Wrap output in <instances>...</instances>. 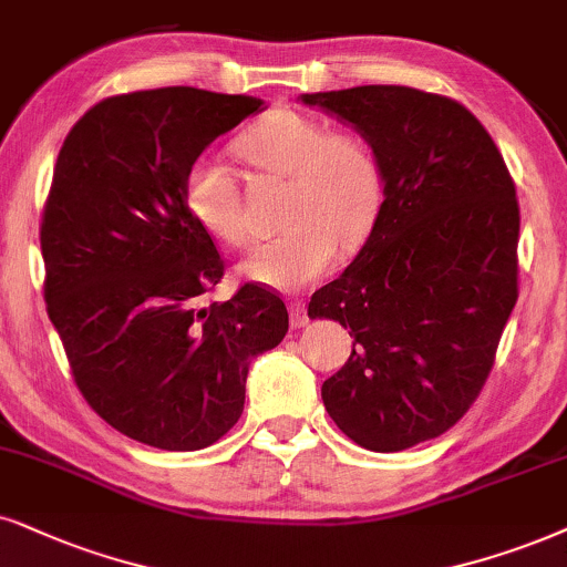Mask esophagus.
<instances>
[{
  "label": "esophagus",
  "instance_id": "34e87169",
  "mask_svg": "<svg viewBox=\"0 0 567 567\" xmlns=\"http://www.w3.org/2000/svg\"><path fill=\"white\" fill-rule=\"evenodd\" d=\"M290 324L296 329L308 324V311L303 300H290Z\"/></svg>",
  "mask_w": 567,
  "mask_h": 567
}]
</instances>
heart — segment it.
Instances as JSON below:
<instances>
[{
	"label": "heart",
	"instance_id": "obj_1",
	"mask_svg": "<svg viewBox=\"0 0 567 567\" xmlns=\"http://www.w3.org/2000/svg\"><path fill=\"white\" fill-rule=\"evenodd\" d=\"M235 152L254 169L288 177L282 206L288 230L240 261L248 282L279 292L306 288L332 269L337 248L353 250L374 230L384 181L377 154L361 135L275 110L238 135ZM183 204L212 238L227 246L248 238L238 181L212 156H198L185 172Z\"/></svg>",
	"mask_w": 567,
	"mask_h": 567
}]
</instances>
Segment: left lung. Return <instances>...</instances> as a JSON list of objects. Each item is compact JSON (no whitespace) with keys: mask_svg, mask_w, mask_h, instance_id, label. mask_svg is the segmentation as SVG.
Instances as JSON below:
<instances>
[{"mask_svg":"<svg viewBox=\"0 0 567 567\" xmlns=\"http://www.w3.org/2000/svg\"><path fill=\"white\" fill-rule=\"evenodd\" d=\"M300 102L353 125L384 181L369 240L308 303V317L340 321L353 337L321 400L355 444L400 453L455 426L494 367L518 300L515 183L455 99L355 85Z\"/></svg>","mask_w":567,"mask_h":567,"instance_id":"1","label":"left lung"}]
</instances>
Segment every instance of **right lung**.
I'll return each instance as SVG.
<instances>
[{"label": "right lung", "instance_id": "right-lung-1", "mask_svg": "<svg viewBox=\"0 0 567 567\" xmlns=\"http://www.w3.org/2000/svg\"><path fill=\"white\" fill-rule=\"evenodd\" d=\"M264 102L169 85L110 96L64 138L41 217L44 298L78 390L106 424L159 450L209 447L238 424L248 367L288 332L277 292L225 275L183 181Z\"/></svg>", "mask_w": 567, "mask_h": 567}]
</instances>
